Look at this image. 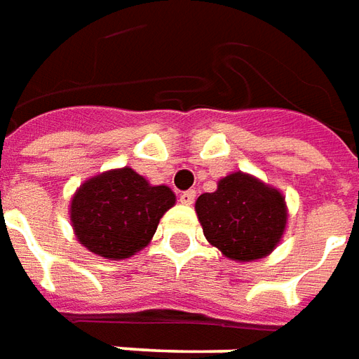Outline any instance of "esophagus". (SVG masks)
Segmentation results:
<instances>
[{"instance_id": "esophagus-1", "label": "esophagus", "mask_w": 359, "mask_h": 359, "mask_svg": "<svg viewBox=\"0 0 359 359\" xmlns=\"http://www.w3.org/2000/svg\"><path fill=\"white\" fill-rule=\"evenodd\" d=\"M197 197V193L189 189V191H184L180 195V201H182V205H193V201Z\"/></svg>"}]
</instances>
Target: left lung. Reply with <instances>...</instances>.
Instances as JSON below:
<instances>
[{
  "label": "left lung",
  "instance_id": "1",
  "mask_svg": "<svg viewBox=\"0 0 359 359\" xmlns=\"http://www.w3.org/2000/svg\"><path fill=\"white\" fill-rule=\"evenodd\" d=\"M195 212L208 243L238 263L271 255L288 224L280 189L245 172L218 180L216 191L199 195Z\"/></svg>",
  "mask_w": 359,
  "mask_h": 359
}]
</instances>
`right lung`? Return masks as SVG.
<instances>
[{
  "mask_svg": "<svg viewBox=\"0 0 359 359\" xmlns=\"http://www.w3.org/2000/svg\"><path fill=\"white\" fill-rule=\"evenodd\" d=\"M175 205L168 185H152L133 168H114L81 184L71 197L75 238L110 261L129 259L151 243L160 218Z\"/></svg>",
  "mask_w": 359,
  "mask_h": 359,
  "instance_id": "add662e5",
  "label": "right lung"
}]
</instances>
